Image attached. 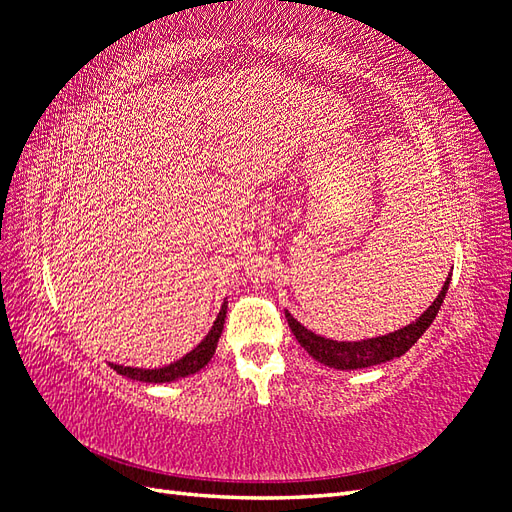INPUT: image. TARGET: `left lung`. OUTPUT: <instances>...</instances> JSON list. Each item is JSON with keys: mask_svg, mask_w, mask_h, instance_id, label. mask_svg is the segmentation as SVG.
<instances>
[{"mask_svg": "<svg viewBox=\"0 0 512 512\" xmlns=\"http://www.w3.org/2000/svg\"><path fill=\"white\" fill-rule=\"evenodd\" d=\"M448 284H451V275L446 277L438 297L433 299V303L414 322L406 324V327H401L393 333L359 339V342H337V339L316 335L314 331L305 329L297 318H292L288 309H286V320L290 324L294 337H297V342L312 354L318 363L333 369H363V367L393 361L397 356L406 354L418 342V337L429 329V324L436 320L440 305L444 303Z\"/></svg>", "mask_w": 512, "mask_h": 512, "instance_id": "1", "label": "left lung"}]
</instances>
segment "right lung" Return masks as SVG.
Here are the masks:
<instances>
[{
    "label": "right lung",
    "mask_w": 512,
    "mask_h": 512,
    "mask_svg": "<svg viewBox=\"0 0 512 512\" xmlns=\"http://www.w3.org/2000/svg\"><path fill=\"white\" fill-rule=\"evenodd\" d=\"M226 307L228 301L224 299L220 314L215 316L213 327L209 329V333L203 337V342L198 346H194L188 354L181 356V359L173 361L170 365L158 367V369H141V367H128V365H119V363H108L113 371H117L119 376H126L130 380H138V382H153V384H162V382H175L181 380L185 376H192L196 371L203 369L211 356L215 354V348H218V339L222 335L224 329V320H226Z\"/></svg>",
    "instance_id": "1"
}]
</instances>
